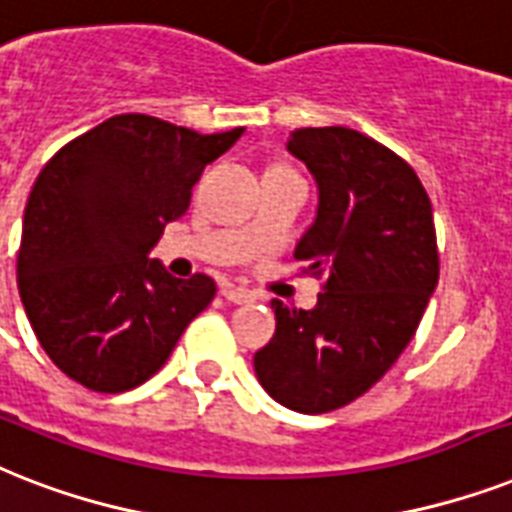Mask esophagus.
Returning a JSON list of instances; mask_svg holds the SVG:
<instances>
[{
	"mask_svg": "<svg viewBox=\"0 0 512 512\" xmlns=\"http://www.w3.org/2000/svg\"><path fill=\"white\" fill-rule=\"evenodd\" d=\"M219 293H222L224 298H227V301H230V304H248V301H251V293H248V290H243V288H235V285H222V290H219Z\"/></svg>",
	"mask_w": 512,
	"mask_h": 512,
	"instance_id": "esophagus-1",
	"label": "esophagus"
}]
</instances>
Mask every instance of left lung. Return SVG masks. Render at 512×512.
Returning <instances> with one entry per match:
<instances>
[{
  "instance_id": "left-lung-1",
  "label": "left lung",
  "mask_w": 512,
  "mask_h": 512,
  "mask_svg": "<svg viewBox=\"0 0 512 512\" xmlns=\"http://www.w3.org/2000/svg\"><path fill=\"white\" fill-rule=\"evenodd\" d=\"M288 153L320 190L293 259L325 285L309 312L272 301L277 330L253 370L282 407L322 415L370 391L412 341L439 282L436 227L415 169L365 134L296 129Z\"/></svg>"
}]
</instances>
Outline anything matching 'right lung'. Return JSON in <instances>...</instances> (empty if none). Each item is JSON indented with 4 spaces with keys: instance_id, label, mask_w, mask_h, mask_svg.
I'll return each mask as SVG.
<instances>
[{
    "instance_id": "1",
    "label": "right lung",
    "mask_w": 512,
    "mask_h": 512,
    "mask_svg": "<svg viewBox=\"0 0 512 512\" xmlns=\"http://www.w3.org/2000/svg\"><path fill=\"white\" fill-rule=\"evenodd\" d=\"M240 134L243 126L198 134L124 113L49 158L23 214L18 290L42 349L68 378L100 394L137 388L214 301L211 277L177 280L147 253Z\"/></svg>"
}]
</instances>
